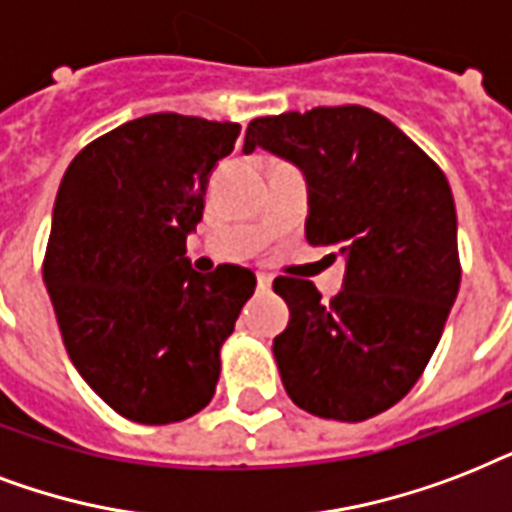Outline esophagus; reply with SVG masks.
Returning <instances> with one entry per match:
<instances>
[{
    "label": "esophagus",
    "instance_id": "esophagus-1",
    "mask_svg": "<svg viewBox=\"0 0 512 512\" xmlns=\"http://www.w3.org/2000/svg\"><path fill=\"white\" fill-rule=\"evenodd\" d=\"M256 280H259L261 291H269V285H272V275H269V272H259V275H256Z\"/></svg>",
    "mask_w": 512,
    "mask_h": 512
}]
</instances>
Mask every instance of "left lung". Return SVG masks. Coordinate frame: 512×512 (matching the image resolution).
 Returning a JSON list of instances; mask_svg holds the SVG:
<instances>
[{"label":"left lung","instance_id":"obj_1","mask_svg":"<svg viewBox=\"0 0 512 512\" xmlns=\"http://www.w3.org/2000/svg\"><path fill=\"white\" fill-rule=\"evenodd\" d=\"M256 146L307 178L312 245H334L344 285L323 301L310 280L277 277L291 320L275 336L285 392L304 411L363 422L395 406L433 358L457 299V211L443 170L366 106L259 117Z\"/></svg>","mask_w":512,"mask_h":512}]
</instances>
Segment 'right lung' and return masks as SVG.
I'll return each mask as SVG.
<instances>
[{
	"instance_id": "add662e5",
	"label": "right lung",
	"mask_w": 512,
	"mask_h": 512,
	"mask_svg": "<svg viewBox=\"0 0 512 512\" xmlns=\"http://www.w3.org/2000/svg\"><path fill=\"white\" fill-rule=\"evenodd\" d=\"M237 122L160 112L95 138L58 186L45 277L71 363L130 422L170 425L211 403L221 344L256 275L186 259L208 176Z\"/></svg>"
}]
</instances>
